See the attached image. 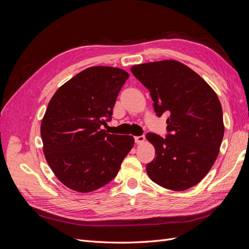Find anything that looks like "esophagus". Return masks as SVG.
Segmentation results:
<instances>
[{
    "label": "esophagus",
    "instance_id": "obj_1",
    "mask_svg": "<svg viewBox=\"0 0 249 249\" xmlns=\"http://www.w3.org/2000/svg\"><path fill=\"white\" fill-rule=\"evenodd\" d=\"M145 141V136L144 135H141V136H136L135 137V142L137 143V144H141V143H143Z\"/></svg>",
    "mask_w": 249,
    "mask_h": 249
}]
</instances>
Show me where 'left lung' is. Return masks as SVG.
Segmentation results:
<instances>
[{"instance_id": "8db88e82", "label": "left lung", "mask_w": 249, "mask_h": 249, "mask_svg": "<svg viewBox=\"0 0 249 249\" xmlns=\"http://www.w3.org/2000/svg\"><path fill=\"white\" fill-rule=\"evenodd\" d=\"M131 71L148 89L156 114H169L166 137L146 134L156 149L147 175L166 189H189L206 177L219 154L224 134L219 99L205 80L176 60L134 65Z\"/></svg>"}]
</instances>
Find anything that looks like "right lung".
<instances>
[{"label": "right lung", "mask_w": 249, "mask_h": 249, "mask_svg": "<svg viewBox=\"0 0 249 249\" xmlns=\"http://www.w3.org/2000/svg\"><path fill=\"white\" fill-rule=\"evenodd\" d=\"M129 77L117 67L92 66L67 81L51 99L40 125L43 154L70 189L87 193L107 185L133 147L130 135L102 130Z\"/></svg>", "instance_id": "right-lung-1"}]
</instances>
